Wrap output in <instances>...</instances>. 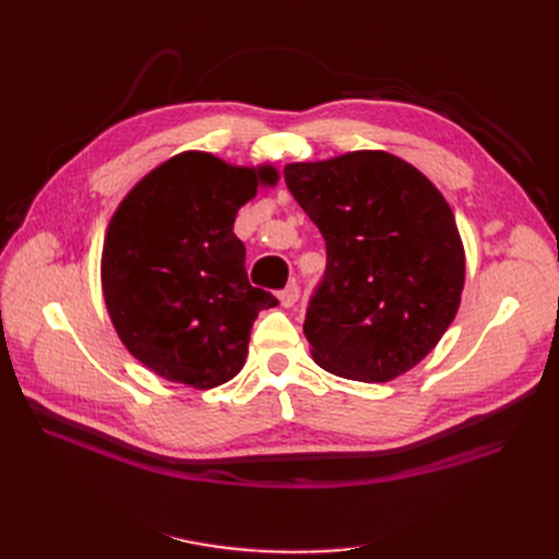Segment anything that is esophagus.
<instances>
[{"label": "esophagus", "mask_w": 559, "mask_h": 559, "mask_svg": "<svg viewBox=\"0 0 559 559\" xmlns=\"http://www.w3.org/2000/svg\"><path fill=\"white\" fill-rule=\"evenodd\" d=\"M298 296H300V289H298V284L296 282H289L284 286V289L280 292V302L284 308H292V306H296V300H298Z\"/></svg>", "instance_id": "34e87169"}]
</instances>
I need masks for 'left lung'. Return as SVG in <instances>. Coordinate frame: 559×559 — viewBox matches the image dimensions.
I'll use <instances>...</instances> for the list:
<instances>
[{
	"instance_id": "left-lung-1",
	"label": "left lung",
	"mask_w": 559,
	"mask_h": 559,
	"mask_svg": "<svg viewBox=\"0 0 559 559\" xmlns=\"http://www.w3.org/2000/svg\"><path fill=\"white\" fill-rule=\"evenodd\" d=\"M284 181L326 242L302 324L314 361L359 382L411 370L452 324L464 289L445 198L384 151L286 165Z\"/></svg>"
}]
</instances>
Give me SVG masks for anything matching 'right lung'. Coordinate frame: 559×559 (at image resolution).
I'll return each mask as SVG.
<instances>
[{
  "instance_id": "add662e5",
  "label": "right lung",
  "mask_w": 559,
  "mask_h": 559,
  "mask_svg": "<svg viewBox=\"0 0 559 559\" xmlns=\"http://www.w3.org/2000/svg\"><path fill=\"white\" fill-rule=\"evenodd\" d=\"M273 170L179 154L116 210L103 251L109 317L156 376L212 389L242 370L253 321L277 298L247 280L235 214Z\"/></svg>"
}]
</instances>
